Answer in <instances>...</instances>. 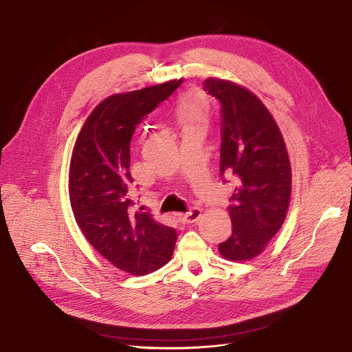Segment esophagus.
I'll return each instance as SVG.
<instances>
[{"mask_svg": "<svg viewBox=\"0 0 352 352\" xmlns=\"http://www.w3.org/2000/svg\"><path fill=\"white\" fill-rule=\"evenodd\" d=\"M201 216H202V210L199 208H194V209H190L189 212L184 213L182 219H184L185 223H195V221L199 220Z\"/></svg>", "mask_w": 352, "mask_h": 352, "instance_id": "esophagus-1", "label": "esophagus"}]
</instances>
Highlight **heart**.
Segmentation results:
<instances>
[{
  "label": "heart",
  "instance_id": "obj_1",
  "mask_svg": "<svg viewBox=\"0 0 352 352\" xmlns=\"http://www.w3.org/2000/svg\"><path fill=\"white\" fill-rule=\"evenodd\" d=\"M175 116L182 129L194 126H205L208 118V104L199 94H184L177 101Z\"/></svg>",
  "mask_w": 352,
  "mask_h": 352
}]
</instances>
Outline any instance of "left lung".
I'll list each match as a JSON object with an SVG mask.
<instances>
[{
    "label": "left lung",
    "instance_id": "left-lung-1",
    "mask_svg": "<svg viewBox=\"0 0 352 352\" xmlns=\"http://www.w3.org/2000/svg\"><path fill=\"white\" fill-rule=\"evenodd\" d=\"M205 89L221 104L220 174L236 178L229 214L232 236L219 244L225 260L250 261L267 248L285 221L292 170L279 127L257 95L209 77Z\"/></svg>",
    "mask_w": 352,
    "mask_h": 352
}]
</instances>
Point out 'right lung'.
<instances>
[{
    "instance_id": "obj_1",
    "label": "right lung",
    "mask_w": 352,
    "mask_h": 352,
    "mask_svg": "<svg viewBox=\"0 0 352 352\" xmlns=\"http://www.w3.org/2000/svg\"><path fill=\"white\" fill-rule=\"evenodd\" d=\"M181 84L111 95L88 115L73 148L69 197L77 225L102 257L131 275L157 271L174 252L175 229L132 209L129 146L136 124Z\"/></svg>"
}]
</instances>
